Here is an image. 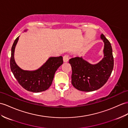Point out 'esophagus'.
I'll return each mask as SVG.
<instances>
[{
	"label": "esophagus",
	"instance_id": "obj_1",
	"mask_svg": "<svg viewBox=\"0 0 128 128\" xmlns=\"http://www.w3.org/2000/svg\"><path fill=\"white\" fill-rule=\"evenodd\" d=\"M63 60L64 62H67L68 61V60H69V55H65L64 58H63Z\"/></svg>",
	"mask_w": 128,
	"mask_h": 128
}]
</instances>
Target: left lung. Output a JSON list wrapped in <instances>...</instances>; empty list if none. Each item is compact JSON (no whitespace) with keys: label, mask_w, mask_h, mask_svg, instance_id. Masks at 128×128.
Wrapping results in <instances>:
<instances>
[{"label":"left lung","mask_w":128,"mask_h":128,"mask_svg":"<svg viewBox=\"0 0 128 128\" xmlns=\"http://www.w3.org/2000/svg\"><path fill=\"white\" fill-rule=\"evenodd\" d=\"M104 43V58L96 64H91L82 57L69 60L72 70V84L79 91L90 92L101 88L107 82L114 68L112 49L110 42L103 34L100 36Z\"/></svg>","instance_id":"obj_1"}]
</instances>
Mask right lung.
<instances>
[{
    "mask_svg": "<svg viewBox=\"0 0 128 128\" xmlns=\"http://www.w3.org/2000/svg\"><path fill=\"white\" fill-rule=\"evenodd\" d=\"M19 37L14 40L11 48L10 68L14 76L22 88L27 91L40 92L48 90L51 86L55 72L63 64V58L50 57L38 70H24L17 66L14 59V49Z\"/></svg>",
    "mask_w": 128,
    "mask_h": 128,
    "instance_id": "add662e5",
    "label": "right lung"
}]
</instances>
